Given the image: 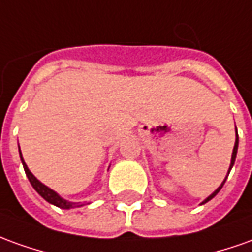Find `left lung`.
<instances>
[{
  "instance_id": "obj_1",
  "label": "left lung",
  "mask_w": 252,
  "mask_h": 252,
  "mask_svg": "<svg viewBox=\"0 0 252 252\" xmlns=\"http://www.w3.org/2000/svg\"><path fill=\"white\" fill-rule=\"evenodd\" d=\"M237 148H239V134H237V129H236V141H235V147H233V152H232V158H230V166H229L228 176H229V173H230V170H232V167H233V164H235L236 155H237ZM228 176L225 177V180L222 181L221 185H220V187H218V188H217L216 190H214V192H213V193H211V195L209 196V197H206V199H204V200H203V202L200 203V204H204V203L210 202V200H211V199H213V197H214V196H216L217 193H218V192L221 190V188H222V187H223V184H225V181H226V178H228Z\"/></svg>"
}]
</instances>
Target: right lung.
<instances>
[{
	"instance_id": "right-lung-1",
	"label": "right lung",
	"mask_w": 252,
	"mask_h": 252,
	"mask_svg": "<svg viewBox=\"0 0 252 252\" xmlns=\"http://www.w3.org/2000/svg\"><path fill=\"white\" fill-rule=\"evenodd\" d=\"M19 154H20V160H22V163H23L24 171H26V176H27V178H29V181H30V184L32 185V188L35 189L36 192L42 196L46 202L50 203V204H53V206H56V207H60V209H63V210H70V209H74V207H81L78 203L70 202V200H65V199H63V197L59 195L57 192H55L53 189H50L49 187H46L45 184H42V182L39 181V180H38V178L31 173L30 169L27 167V164H26V162H24V159H23V155H22L20 147H19Z\"/></svg>"
}]
</instances>
